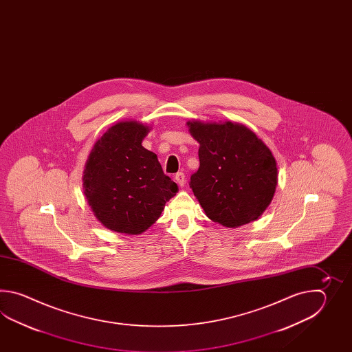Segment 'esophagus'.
<instances>
[{
  "label": "esophagus",
  "mask_w": 352,
  "mask_h": 352,
  "mask_svg": "<svg viewBox=\"0 0 352 352\" xmlns=\"http://www.w3.org/2000/svg\"><path fill=\"white\" fill-rule=\"evenodd\" d=\"M175 179H176V182L179 184V186H185V182H186V179H185V175H184V173H176V176H175Z\"/></svg>",
  "instance_id": "esophagus-1"
}]
</instances>
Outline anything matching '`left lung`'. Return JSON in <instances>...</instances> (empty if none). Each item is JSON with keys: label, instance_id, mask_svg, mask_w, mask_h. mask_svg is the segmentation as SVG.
<instances>
[{"label": "left lung", "instance_id": "8db88e82", "mask_svg": "<svg viewBox=\"0 0 352 352\" xmlns=\"http://www.w3.org/2000/svg\"><path fill=\"white\" fill-rule=\"evenodd\" d=\"M200 167L190 186L210 220L239 228L270 206L278 184L277 161L254 132L236 122L188 120Z\"/></svg>", "mask_w": 352, "mask_h": 352}]
</instances>
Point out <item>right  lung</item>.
Instances as JSON below:
<instances>
[{
	"mask_svg": "<svg viewBox=\"0 0 352 352\" xmlns=\"http://www.w3.org/2000/svg\"><path fill=\"white\" fill-rule=\"evenodd\" d=\"M150 129L137 120L118 122L98 140L87 160L84 196L98 221L112 232H146L179 191L157 155L142 146Z\"/></svg>",
	"mask_w": 352,
	"mask_h": 352,
	"instance_id": "add662e5",
	"label": "right lung"
}]
</instances>
